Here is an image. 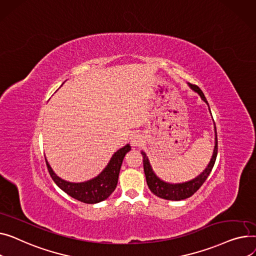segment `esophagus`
<instances>
[{
  "label": "esophagus",
  "instance_id": "34e87169",
  "mask_svg": "<svg viewBox=\"0 0 256 256\" xmlns=\"http://www.w3.org/2000/svg\"><path fill=\"white\" fill-rule=\"evenodd\" d=\"M144 142V138L140 134H133L131 138V144L133 146H140Z\"/></svg>",
  "mask_w": 256,
  "mask_h": 256
}]
</instances>
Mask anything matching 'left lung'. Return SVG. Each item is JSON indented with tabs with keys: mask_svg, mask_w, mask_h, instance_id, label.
Listing matches in <instances>:
<instances>
[{
	"mask_svg": "<svg viewBox=\"0 0 256 256\" xmlns=\"http://www.w3.org/2000/svg\"><path fill=\"white\" fill-rule=\"evenodd\" d=\"M189 86L193 90L195 93H198L200 98L208 104V103L202 93V90L195 84H188ZM210 110V108H208ZM211 112V110H210ZM216 129V127H215ZM217 152H218V140H217V133H216V138H215V148H214V152H213V156L211 158V161L208 164L206 168L195 178L191 180V181L185 182V183H178V184H170V183H166L160 180L155 172L152 170L151 164H150L148 158L146 157V154L144 152L142 151V159H144V174H146V184L156 196L163 198V200H186L196 192L202 185L206 182V180L208 178V174H211L213 166L216 161V157H217Z\"/></svg>",
	"mask_w": 256,
	"mask_h": 256,
	"instance_id": "1",
	"label": "left lung"
}]
</instances>
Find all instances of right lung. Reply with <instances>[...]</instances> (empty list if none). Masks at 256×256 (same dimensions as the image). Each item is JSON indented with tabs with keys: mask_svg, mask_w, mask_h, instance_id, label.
<instances>
[{
	"mask_svg": "<svg viewBox=\"0 0 256 256\" xmlns=\"http://www.w3.org/2000/svg\"><path fill=\"white\" fill-rule=\"evenodd\" d=\"M130 150L131 146L128 144L118 150L112 155L106 168L99 174V176L82 183H71L62 180L54 172L48 160L45 159V161H46V166L54 182L64 192L82 202L97 204L106 200L114 191L123 159Z\"/></svg>",
	"mask_w": 256,
	"mask_h": 256,
	"instance_id": "add662e5",
	"label": "right lung"
}]
</instances>
